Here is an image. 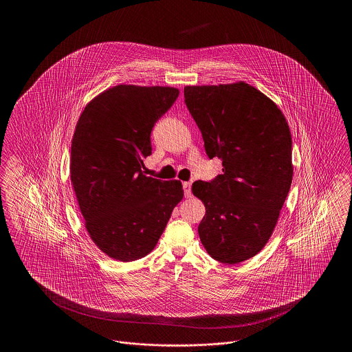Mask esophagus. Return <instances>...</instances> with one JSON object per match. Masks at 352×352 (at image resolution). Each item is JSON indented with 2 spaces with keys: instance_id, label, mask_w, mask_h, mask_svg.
Returning <instances> with one entry per match:
<instances>
[{
  "instance_id": "obj_1",
  "label": "esophagus",
  "mask_w": 352,
  "mask_h": 352,
  "mask_svg": "<svg viewBox=\"0 0 352 352\" xmlns=\"http://www.w3.org/2000/svg\"><path fill=\"white\" fill-rule=\"evenodd\" d=\"M184 191L186 198L191 197V184L190 182H184Z\"/></svg>"
}]
</instances>
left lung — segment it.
Wrapping results in <instances>:
<instances>
[{
	"label": "left lung",
	"instance_id": "obj_1",
	"mask_svg": "<svg viewBox=\"0 0 352 352\" xmlns=\"http://www.w3.org/2000/svg\"><path fill=\"white\" fill-rule=\"evenodd\" d=\"M210 158L223 174L197 181L206 215L198 227L208 254L224 264L256 256L273 234L293 179L292 134L276 102L250 84L184 87Z\"/></svg>",
	"mask_w": 352,
	"mask_h": 352
}]
</instances>
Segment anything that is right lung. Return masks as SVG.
Returning a JSON list of instances; mask_svg holds the SVG:
<instances>
[{
  "instance_id": "1",
  "label": "right lung",
  "mask_w": 352,
  "mask_h": 352,
  "mask_svg": "<svg viewBox=\"0 0 352 352\" xmlns=\"http://www.w3.org/2000/svg\"><path fill=\"white\" fill-rule=\"evenodd\" d=\"M178 95L174 87L118 84L89 101L78 120L71 184L91 240L113 260L151 253L184 198L179 181L141 170L151 154L153 126Z\"/></svg>"
}]
</instances>
